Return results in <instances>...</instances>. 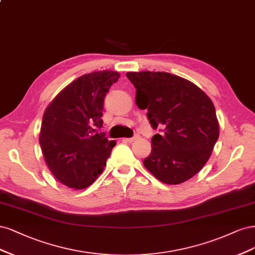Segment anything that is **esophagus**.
<instances>
[{
    "label": "esophagus",
    "mask_w": 255,
    "mask_h": 255,
    "mask_svg": "<svg viewBox=\"0 0 255 255\" xmlns=\"http://www.w3.org/2000/svg\"><path fill=\"white\" fill-rule=\"evenodd\" d=\"M138 137H139L138 135H134L133 137H125V138H123V141L127 142V143H132V142L135 141V139H137Z\"/></svg>",
    "instance_id": "1"
}]
</instances>
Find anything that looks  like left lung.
I'll list each match as a JSON object with an SVG mask.
<instances>
[{
  "label": "left lung",
  "instance_id": "obj_1",
  "mask_svg": "<svg viewBox=\"0 0 255 255\" xmlns=\"http://www.w3.org/2000/svg\"><path fill=\"white\" fill-rule=\"evenodd\" d=\"M136 89L135 104L147 110L153 129L151 153L143 164L166 184H180L199 172L219 136L211 98L192 81L166 72H128Z\"/></svg>",
  "mask_w": 255,
  "mask_h": 255
}]
</instances>
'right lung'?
<instances>
[{
    "label": "right lung",
    "instance_id": "add662e5",
    "mask_svg": "<svg viewBox=\"0 0 255 255\" xmlns=\"http://www.w3.org/2000/svg\"><path fill=\"white\" fill-rule=\"evenodd\" d=\"M119 78L107 70L85 74L46 107L39 143L48 169L65 186L83 190L106 166L117 142L101 130L104 98Z\"/></svg>",
    "mask_w": 255,
    "mask_h": 255
}]
</instances>
